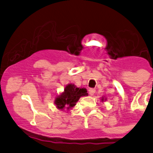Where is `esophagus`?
<instances>
[{
  "label": "esophagus",
  "mask_w": 153,
  "mask_h": 153,
  "mask_svg": "<svg viewBox=\"0 0 153 153\" xmlns=\"http://www.w3.org/2000/svg\"><path fill=\"white\" fill-rule=\"evenodd\" d=\"M96 91H95V89H94V88H91V89H89V94H91V96L94 95V94H95Z\"/></svg>",
  "instance_id": "34e87169"
}]
</instances>
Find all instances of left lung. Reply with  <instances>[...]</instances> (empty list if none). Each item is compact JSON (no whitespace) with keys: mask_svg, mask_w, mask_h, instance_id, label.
<instances>
[{"mask_svg":"<svg viewBox=\"0 0 153 153\" xmlns=\"http://www.w3.org/2000/svg\"><path fill=\"white\" fill-rule=\"evenodd\" d=\"M102 101H103V98H102Z\"/></svg>","mask_w":153,"mask_h":153,"instance_id":"obj_1","label":"left lung"}]
</instances>
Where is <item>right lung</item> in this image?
<instances>
[{
  "label": "right lung",
  "mask_w": 153,
  "mask_h": 153,
  "mask_svg": "<svg viewBox=\"0 0 153 153\" xmlns=\"http://www.w3.org/2000/svg\"><path fill=\"white\" fill-rule=\"evenodd\" d=\"M87 95V91L85 88H79L73 85L69 84L65 87L64 92L56 98L55 104L59 109H63L65 106L71 108L75 105L80 97Z\"/></svg>",
  "instance_id": "right-lung-1"
}]
</instances>
